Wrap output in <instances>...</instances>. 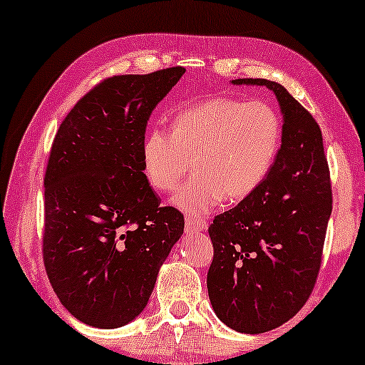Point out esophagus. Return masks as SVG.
I'll return each mask as SVG.
<instances>
[{"label":"esophagus","instance_id":"obj_1","mask_svg":"<svg viewBox=\"0 0 365 365\" xmlns=\"http://www.w3.org/2000/svg\"><path fill=\"white\" fill-rule=\"evenodd\" d=\"M207 229V222L202 219H186V232L197 234Z\"/></svg>","mask_w":365,"mask_h":365}]
</instances>
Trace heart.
Returning a JSON list of instances; mask_svg holds the SVG:
<instances>
[{
    "mask_svg": "<svg viewBox=\"0 0 365 365\" xmlns=\"http://www.w3.org/2000/svg\"><path fill=\"white\" fill-rule=\"evenodd\" d=\"M282 141V123L264 101L214 96L181 109L173 131L149 129L141 144L143 173L153 189L178 187L189 166L196 176L181 186L174 204L201 217L224 199L239 202L267 178Z\"/></svg>",
    "mask_w": 365,
    "mask_h": 365,
    "instance_id": "obj_1",
    "label": "heart"
}]
</instances>
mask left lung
Here are the masks:
<instances>
[{
  "label": "left lung",
  "instance_id": "1",
  "mask_svg": "<svg viewBox=\"0 0 365 365\" xmlns=\"http://www.w3.org/2000/svg\"><path fill=\"white\" fill-rule=\"evenodd\" d=\"M232 84L276 94L282 141L257 191L209 226L207 292L227 327L262 334L292 319L311 296L332 212L331 176L321 128L282 84L252 78Z\"/></svg>",
  "mask_w": 365,
  "mask_h": 365
}]
</instances>
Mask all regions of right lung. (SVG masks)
Instances as JSON below:
<instances>
[{
  "instance_id": "obj_1",
  "label": "right lung",
  "mask_w": 365,
  "mask_h": 365,
  "mask_svg": "<svg viewBox=\"0 0 365 365\" xmlns=\"http://www.w3.org/2000/svg\"><path fill=\"white\" fill-rule=\"evenodd\" d=\"M186 69L104 79L76 103L54 136L44 176L43 259L68 312L116 329L148 306L158 272L184 231L143 173L153 109Z\"/></svg>"
}]
</instances>
